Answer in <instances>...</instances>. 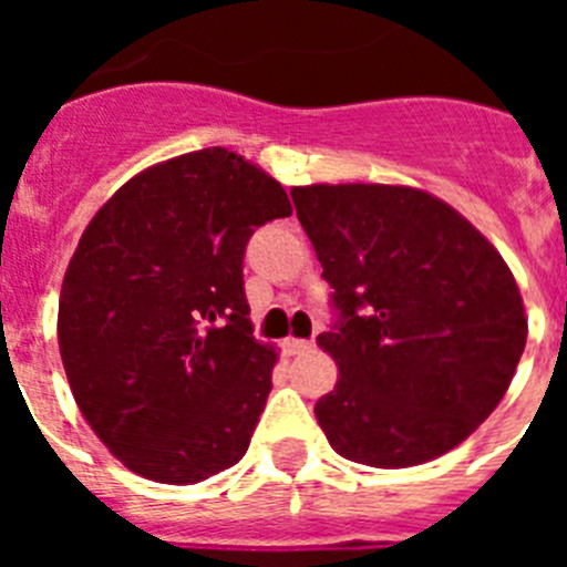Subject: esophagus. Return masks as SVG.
<instances>
[{
  "instance_id": "34e87169",
  "label": "esophagus",
  "mask_w": 567,
  "mask_h": 567,
  "mask_svg": "<svg viewBox=\"0 0 567 567\" xmlns=\"http://www.w3.org/2000/svg\"><path fill=\"white\" fill-rule=\"evenodd\" d=\"M284 349L289 354H303V352H312L315 349V340H298V338H287L284 340Z\"/></svg>"
}]
</instances>
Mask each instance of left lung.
I'll return each instance as SVG.
<instances>
[{
    "mask_svg": "<svg viewBox=\"0 0 567 567\" xmlns=\"http://www.w3.org/2000/svg\"><path fill=\"white\" fill-rule=\"evenodd\" d=\"M292 202L332 287L318 343L340 380L315 403L332 449L374 468L452 452L497 409L528 338L503 255L412 187L312 184Z\"/></svg>",
    "mask_w": 567,
    "mask_h": 567,
    "instance_id": "8db88e82",
    "label": "left lung"
}]
</instances>
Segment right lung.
<instances>
[{
  "mask_svg": "<svg viewBox=\"0 0 567 567\" xmlns=\"http://www.w3.org/2000/svg\"><path fill=\"white\" fill-rule=\"evenodd\" d=\"M292 215L272 175L224 147L130 178L93 215L59 298V349L90 429L130 471L189 485L238 463L272 392L244 252Z\"/></svg>",
  "mask_w": 567,
  "mask_h": 567,
  "instance_id": "right-lung-1",
  "label": "right lung"
}]
</instances>
